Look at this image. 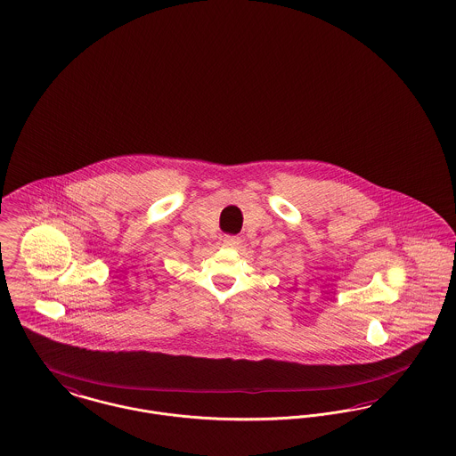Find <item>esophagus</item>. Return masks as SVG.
<instances>
[{"label": "esophagus", "instance_id": "34e87169", "mask_svg": "<svg viewBox=\"0 0 456 456\" xmlns=\"http://www.w3.org/2000/svg\"><path fill=\"white\" fill-rule=\"evenodd\" d=\"M222 241H224V246H225V248H236V246H240V244H241V240H240L238 236H229V234H227V236H224V240H222Z\"/></svg>", "mask_w": 456, "mask_h": 456}]
</instances>
